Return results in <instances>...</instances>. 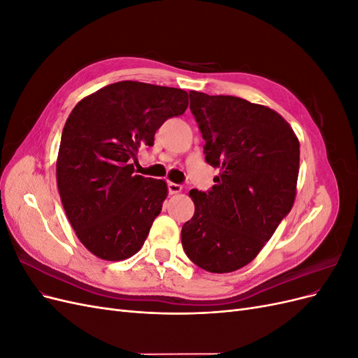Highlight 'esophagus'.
Instances as JSON below:
<instances>
[{"instance_id": "1", "label": "esophagus", "mask_w": 358, "mask_h": 358, "mask_svg": "<svg viewBox=\"0 0 358 358\" xmlns=\"http://www.w3.org/2000/svg\"><path fill=\"white\" fill-rule=\"evenodd\" d=\"M182 191V185H179V183H173V182H170L169 183V192L171 194H179Z\"/></svg>"}]
</instances>
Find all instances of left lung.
Here are the masks:
<instances>
[{
    "instance_id": "1",
    "label": "left lung",
    "mask_w": 358,
    "mask_h": 358,
    "mask_svg": "<svg viewBox=\"0 0 358 358\" xmlns=\"http://www.w3.org/2000/svg\"><path fill=\"white\" fill-rule=\"evenodd\" d=\"M189 99L206 161L220 176L208 192L189 191L196 210L182 227V246L199 267L230 273L252 262L294 204L300 143L267 106L197 91Z\"/></svg>"
}]
</instances>
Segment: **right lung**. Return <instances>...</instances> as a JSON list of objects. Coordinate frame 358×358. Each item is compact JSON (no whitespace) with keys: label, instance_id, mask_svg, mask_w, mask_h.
<instances>
[{"label":"right lung","instance_id":"obj_1","mask_svg":"<svg viewBox=\"0 0 358 358\" xmlns=\"http://www.w3.org/2000/svg\"><path fill=\"white\" fill-rule=\"evenodd\" d=\"M188 92L122 80L85 96L62 129L57 183L67 218L82 245L106 262L142 249L167 199L166 180L134 175L140 148L157 129L183 115Z\"/></svg>","mask_w":358,"mask_h":358}]
</instances>
